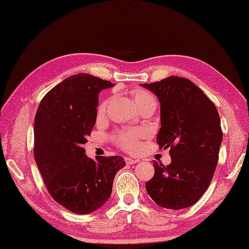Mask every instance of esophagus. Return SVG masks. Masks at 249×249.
Wrapping results in <instances>:
<instances>
[{
	"label": "esophagus",
	"instance_id": "esophagus-1",
	"mask_svg": "<svg viewBox=\"0 0 249 249\" xmlns=\"http://www.w3.org/2000/svg\"><path fill=\"white\" fill-rule=\"evenodd\" d=\"M125 161L127 165H134V163H137L139 160H134V158H129V157H126L125 158Z\"/></svg>",
	"mask_w": 249,
	"mask_h": 249
}]
</instances>
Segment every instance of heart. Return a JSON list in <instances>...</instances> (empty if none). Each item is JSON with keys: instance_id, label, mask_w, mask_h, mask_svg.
I'll return each mask as SVG.
<instances>
[{"instance_id": "obj_1", "label": "heart", "mask_w": 249, "mask_h": 249, "mask_svg": "<svg viewBox=\"0 0 249 249\" xmlns=\"http://www.w3.org/2000/svg\"><path fill=\"white\" fill-rule=\"evenodd\" d=\"M133 96H134V102L137 107H142V106L149 105L154 103L156 104V100L154 96L151 93L144 89H137L133 91ZM108 99H104L102 103L99 104L98 107V113L104 114L106 112V109L108 107ZM141 133L137 129H130V130H123L119 133L118 135L114 136V140L116 144L120 145L122 149L127 150V151H134L138 146V139L140 138Z\"/></svg>"}]
</instances>
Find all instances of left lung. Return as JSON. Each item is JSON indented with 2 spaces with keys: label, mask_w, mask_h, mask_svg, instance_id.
<instances>
[{
  "label": "left lung",
  "mask_w": 249,
  "mask_h": 249,
  "mask_svg": "<svg viewBox=\"0 0 249 249\" xmlns=\"http://www.w3.org/2000/svg\"><path fill=\"white\" fill-rule=\"evenodd\" d=\"M142 87L160 103L161 127L156 141L170 149V165L154 161L146 192L161 208L181 210L195 204L212 181L223 131L213 102L186 78L170 76Z\"/></svg>",
  "instance_id": "1"
}]
</instances>
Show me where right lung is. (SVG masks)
<instances>
[{"label": "right lung", "mask_w": 249, "mask_h": 249, "mask_svg": "<svg viewBox=\"0 0 249 249\" xmlns=\"http://www.w3.org/2000/svg\"><path fill=\"white\" fill-rule=\"evenodd\" d=\"M114 86L89 73L64 79L45 95L34 120V158L51 197L76 214H88L110 198L121 156L86 155L82 145L96 122L98 93Z\"/></svg>", "instance_id": "obj_1"}]
</instances>
